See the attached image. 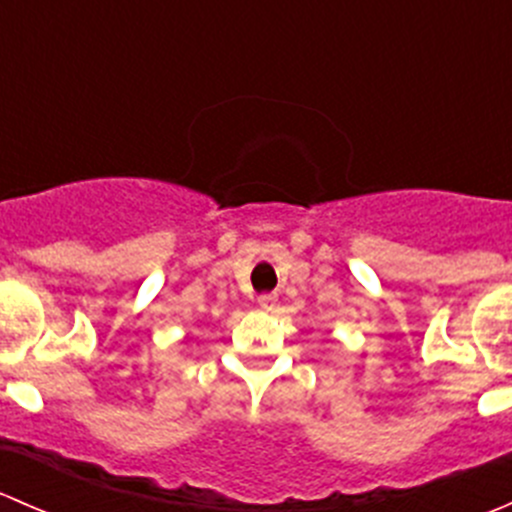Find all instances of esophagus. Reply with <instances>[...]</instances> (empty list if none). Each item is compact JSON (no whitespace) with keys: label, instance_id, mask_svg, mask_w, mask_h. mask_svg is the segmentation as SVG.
<instances>
[{"label":"esophagus","instance_id":"obj_1","mask_svg":"<svg viewBox=\"0 0 512 512\" xmlns=\"http://www.w3.org/2000/svg\"><path fill=\"white\" fill-rule=\"evenodd\" d=\"M257 304H260L262 309H275L277 307V297H275V294H260V297H257Z\"/></svg>","mask_w":512,"mask_h":512}]
</instances>
